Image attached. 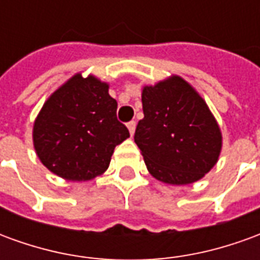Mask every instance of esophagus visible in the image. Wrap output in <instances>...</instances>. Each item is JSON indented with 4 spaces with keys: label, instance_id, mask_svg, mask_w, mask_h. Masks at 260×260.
<instances>
[{
    "label": "esophagus",
    "instance_id": "34e87169",
    "mask_svg": "<svg viewBox=\"0 0 260 260\" xmlns=\"http://www.w3.org/2000/svg\"><path fill=\"white\" fill-rule=\"evenodd\" d=\"M126 126H128V131H129L131 136L134 135V134H135V128H136L135 121H131V122H128V125H126Z\"/></svg>",
    "mask_w": 260,
    "mask_h": 260
}]
</instances>
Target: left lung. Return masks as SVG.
Masks as SVG:
<instances>
[{"mask_svg":"<svg viewBox=\"0 0 260 260\" xmlns=\"http://www.w3.org/2000/svg\"><path fill=\"white\" fill-rule=\"evenodd\" d=\"M145 117L135 143L149 173L164 184L188 185L216 166L223 136L206 102L181 76L143 86Z\"/></svg>","mask_w":260,"mask_h":260,"instance_id":"obj_1","label":"left lung"}]
</instances>
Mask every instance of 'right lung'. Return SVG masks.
Instances as JSON below:
<instances>
[{"instance_id": "obj_1", "label": "right lung", "mask_w": 260, "mask_h": 260, "mask_svg": "<svg viewBox=\"0 0 260 260\" xmlns=\"http://www.w3.org/2000/svg\"><path fill=\"white\" fill-rule=\"evenodd\" d=\"M129 138L117 119L108 83L74 75L48 97L33 124V146L43 166L68 181H89L110 166L117 145Z\"/></svg>"}]
</instances>
